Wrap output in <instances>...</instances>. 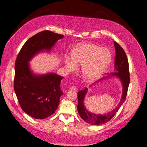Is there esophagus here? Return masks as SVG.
Listing matches in <instances>:
<instances>
[{"label":"esophagus","mask_w":147,"mask_h":147,"mask_svg":"<svg viewBox=\"0 0 147 147\" xmlns=\"http://www.w3.org/2000/svg\"><path fill=\"white\" fill-rule=\"evenodd\" d=\"M70 90H73V91H78V89H77V87H71L70 88Z\"/></svg>","instance_id":"obj_1"}]
</instances>
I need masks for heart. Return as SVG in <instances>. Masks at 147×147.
<instances>
[{
  "label": "heart",
  "mask_w": 147,
  "mask_h": 147,
  "mask_svg": "<svg viewBox=\"0 0 147 147\" xmlns=\"http://www.w3.org/2000/svg\"><path fill=\"white\" fill-rule=\"evenodd\" d=\"M112 60V53L106 48L98 45L86 43L76 46L71 52V57L66 58L65 65L69 71L77 65H82L84 80L90 82L100 78L108 69Z\"/></svg>",
  "instance_id": "obj_1"
}]
</instances>
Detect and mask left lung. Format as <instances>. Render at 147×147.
I'll list each match as a JSON object with an SVG mask.
<instances>
[{
  "label": "left lung",
  "mask_w": 147,
  "mask_h": 147,
  "mask_svg": "<svg viewBox=\"0 0 147 147\" xmlns=\"http://www.w3.org/2000/svg\"><path fill=\"white\" fill-rule=\"evenodd\" d=\"M114 46L115 49L114 72L110 73L108 76L102 77L100 80L95 82L90 85L89 87H91L92 85L99 82L103 81L113 77L117 78L120 81L122 86V94L121 100L118 105L112 111L108 112L106 114H95L91 113L87 109L84 103V98L88 91V88L86 87L84 90L78 92V103L77 109L78 113L86 122L92 125H100L109 121L123 104L127 95L130 81L128 59L123 49L117 42H114Z\"/></svg>",
  "instance_id": "8db88e82"
}]
</instances>
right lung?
Here are the masks:
<instances>
[{"instance_id": "1", "label": "right lung", "mask_w": 147, "mask_h": 147, "mask_svg": "<svg viewBox=\"0 0 147 147\" xmlns=\"http://www.w3.org/2000/svg\"><path fill=\"white\" fill-rule=\"evenodd\" d=\"M64 36L49 30L38 33L25 42L17 57L15 91L23 111L34 118L45 119L55 113L63 94L60 85L64 77L54 73L36 74L29 62L39 53H49Z\"/></svg>"}]
</instances>
